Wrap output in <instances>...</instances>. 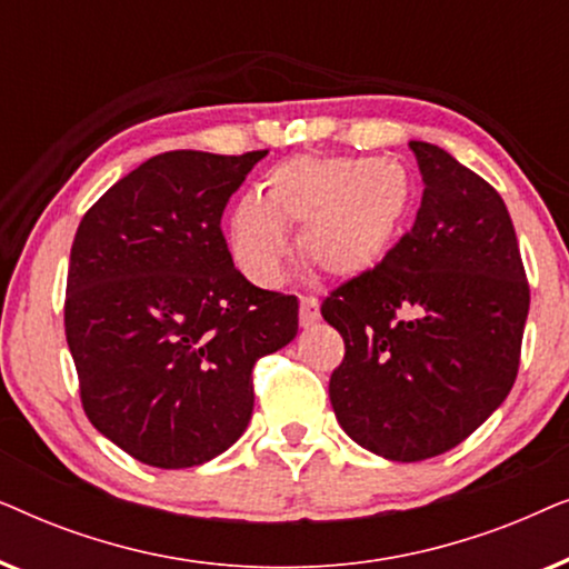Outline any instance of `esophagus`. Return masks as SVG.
Returning <instances> with one entry per match:
<instances>
[{
  "instance_id": "34e87169",
  "label": "esophagus",
  "mask_w": 569,
  "mask_h": 569,
  "mask_svg": "<svg viewBox=\"0 0 569 569\" xmlns=\"http://www.w3.org/2000/svg\"><path fill=\"white\" fill-rule=\"evenodd\" d=\"M318 318H321V302H318L316 298H302L300 300V326L302 329L313 326Z\"/></svg>"
}]
</instances>
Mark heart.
I'll list each match as a JSON object with an SVG mask.
<instances>
[{
  "instance_id": "obj_1",
  "label": "heart",
  "mask_w": 569,
  "mask_h": 569,
  "mask_svg": "<svg viewBox=\"0 0 569 569\" xmlns=\"http://www.w3.org/2000/svg\"><path fill=\"white\" fill-rule=\"evenodd\" d=\"M411 176L396 158H321L277 162L261 197L248 193L230 214V253L259 287L284 274L290 236L300 228V256L326 277H360L383 259L411 207Z\"/></svg>"
}]
</instances>
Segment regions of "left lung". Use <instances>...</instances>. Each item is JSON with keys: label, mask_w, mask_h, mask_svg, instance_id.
I'll return each instance as SVG.
<instances>
[{"label": "left lung", "mask_w": 569, "mask_h": 569, "mask_svg": "<svg viewBox=\"0 0 569 569\" xmlns=\"http://www.w3.org/2000/svg\"><path fill=\"white\" fill-rule=\"evenodd\" d=\"M409 147L415 228L321 306L347 347L329 383L341 430L401 463L456 448L508 399L531 302L500 193L438 144Z\"/></svg>", "instance_id": "8db88e82"}]
</instances>
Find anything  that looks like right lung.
<instances>
[{
	"label": "right lung",
	"mask_w": 569,
	"mask_h": 569,
	"mask_svg": "<svg viewBox=\"0 0 569 569\" xmlns=\"http://www.w3.org/2000/svg\"><path fill=\"white\" fill-rule=\"evenodd\" d=\"M263 158L154 154L77 228L64 329L84 415L154 469L224 453L251 422L256 360L298 333V298L248 282L220 230Z\"/></svg>",
	"instance_id": "right-lung-1"
}]
</instances>
